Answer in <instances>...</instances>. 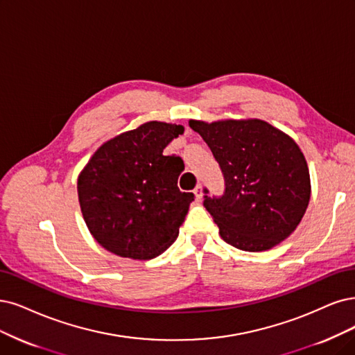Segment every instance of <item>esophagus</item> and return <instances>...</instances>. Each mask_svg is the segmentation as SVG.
<instances>
[{
	"label": "esophagus",
	"instance_id": "34e87169",
	"mask_svg": "<svg viewBox=\"0 0 355 355\" xmlns=\"http://www.w3.org/2000/svg\"><path fill=\"white\" fill-rule=\"evenodd\" d=\"M193 193H194V196H196V199L200 200V199L203 198V186H202V184H198V186H196V189L193 190Z\"/></svg>",
	"mask_w": 355,
	"mask_h": 355
}]
</instances>
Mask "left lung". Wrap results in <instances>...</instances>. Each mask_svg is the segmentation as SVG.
<instances>
[{
    "mask_svg": "<svg viewBox=\"0 0 355 355\" xmlns=\"http://www.w3.org/2000/svg\"><path fill=\"white\" fill-rule=\"evenodd\" d=\"M224 175L220 196L203 189V206L222 240L244 252L272 248L290 235L310 200V174L297 143L261 120H191Z\"/></svg>",
    "mask_w": 355,
    "mask_h": 355,
    "instance_id": "left-lung-1",
    "label": "left lung"
}]
</instances>
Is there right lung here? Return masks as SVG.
Returning <instances> with one entry per match:
<instances>
[{
  "mask_svg": "<svg viewBox=\"0 0 355 355\" xmlns=\"http://www.w3.org/2000/svg\"><path fill=\"white\" fill-rule=\"evenodd\" d=\"M184 127L150 121L103 143L77 181L89 231L108 252L153 259L173 244L193 193L180 191V156H164Z\"/></svg>",
  "mask_w": 355,
  "mask_h": 355,
  "instance_id": "right-lung-1",
  "label": "right lung"
}]
</instances>
